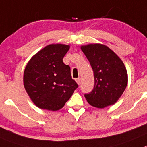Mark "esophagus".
Masks as SVG:
<instances>
[{
	"instance_id": "esophagus-1",
	"label": "esophagus",
	"mask_w": 147,
	"mask_h": 147,
	"mask_svg": "<svg viewBox=\"0 0 147 147\" xmlns=\"http://www.w3.org/2000/svg\"><path fill=\"white\" fill-rule=\"evenodd\" d=\"M75 80H76V82H77V83H78V84H80V78H76L75 79Z\"/></svg>"
}]
</instances>
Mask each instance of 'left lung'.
I'll return each mask as SVG.
<instances>
[{
    "instance_id": "left-lung-1",
    "label": "left lung",
    "mask_w": 147,
    "mask_h": 147,
    "mask_svg": "<svg viewBox=\"0 0 147 147\" xmlns=\"http://www.w3.org/2000/svg\"><path fill=\"white\" fill-rule=\"evenodd\" d=\"M93 69L94 86L84 96L90 105L103 108L119 99L127 85V73L122 61L113 51L101 44L82 46Z\"/></svg>"
}]
</instances>
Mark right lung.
I'll list each match as a JSON object with an SVG mask.
<instances>
[{"instance_id": "right-lung-1", "label": "right lung", "mask_w": 147, "mask_h": 147, "mask_svg": "<svg viewBox=\"0 0 147 147\" xmlns=\"http://www.w3.org/2000/svg\"><path fill=\"white\" fill-rule=\"evenodd\" d=\"M69 46H46L34 55L25 69L23 83L28 94L42 109L58 111L64 107L78 85L70 67L63 62Z\"/></svg>"}]
</instances>
